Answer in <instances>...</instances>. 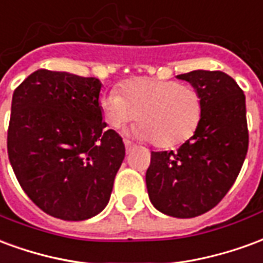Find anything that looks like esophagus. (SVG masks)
Masks as SVG:
<instances>
[{"mask_svg": "<svg viewBox=\"0 0 263 263\" xmlns=\"http://www.w3.org/2000/svg\"><path fill=\"white\" fill-rule=\"evenodd\" d=\"M124 143H125V149H126V152H131L132 149L135 148V145L131 142V141H128V139H125L124 141Z\"/></svg>", "mask_w": 263, "mask_h": 263, "instance_id": "1", "label": "esophagus"}]
</instances>
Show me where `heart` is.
Here are the masks:
<instances>
[{
  "instance_id": "obj_1",
  "label": "heart",
  "mask_w": 263,
  "mask_h": 263,
  "mask_svg": "<svg viewBox=\"0 0 263 263\" xmlns=\"http://www.w3.org/2000/svg\"><path fill=\"white\" fill-rule=\"evenodd\" d=\"M104 118L112 128L138 120V135L159 148L187 142L203 121L204 100L193 86L175 80L138 77L103 98Z\"/></svg>"
}]
</instances>
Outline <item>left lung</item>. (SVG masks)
<instances>
[{"instance_id": "8db88e82", "label": "left lung", "mask_w": 263, "mask_h": 263, "mask_svg": "<svg viewBox=\"0 0 263 263\" xmlns=\"http://www.w3.org/2000/svg\"><path fill=\"white\" fill-rule=\"evenodd\" d=\"M177 77L201 92L203 121L179 149L151 154L146 187L160 213L192 218L214 209L237 180L248 152L247 108L241 87L222 71L193 70Z\"/></svg>"}]
</instances>
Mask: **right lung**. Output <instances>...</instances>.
I'll return each mask as SVG.
<instances>
[{"label": "right lung", "instance_id": "add662e5", "mask_svg": "<svg viewBox=\"0 0 263 263\" xmlns=\"http://www.w3.org/2000/svg\"><path fill=\"white\" fill-rule=\"evenodd\" d=\"M101 83L39 69L15 88L7 149L21 187L46 214L81 221L107 205L125 156L105 129Z\"/></svg>", "mask_w": 263, "mask_h": 263}]
</instances>
